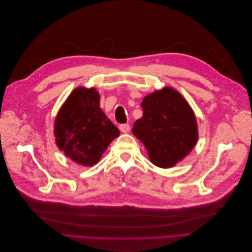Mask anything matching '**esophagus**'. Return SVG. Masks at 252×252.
<instances>
[{
    "mask_svg": "<svg viewBox=\"0 0 252 252\" xmlns=\"http://www.w3.org/2000/svg\"><path fill=\"white\" fill-rule=\"evenodd\" d=\"M119 128H120V130L122 132L126 133V132H129V130H130V125H129V124H122V125H120Z\"/></svg>",
    "mask_w": 252,
    "mask_h": 252,
    "instance_id": "obj_1",
    "label": "esophagus"
}]
</instances>
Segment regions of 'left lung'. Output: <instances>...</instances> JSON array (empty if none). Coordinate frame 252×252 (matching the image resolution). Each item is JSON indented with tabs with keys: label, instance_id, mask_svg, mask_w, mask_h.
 <instances>
[{
	"label": "left lung",
	"instance_id": "left-lung-1",
	"mask_svg": "<svg viewBox=\"0 0 252 252\" xmlns=\"http://www.w3.org/2000/svg\"><path fill=\"white\" fill-rule=\"evenodd\" d=\"M143 117L135 121L132 133L147 149L152 164L169 168L182 161L197 141L194 112L182 94L171 87L143 98Z\"/></svg>",
	"mask_w": 252,
	"mask_h": 252
}]
</instances>
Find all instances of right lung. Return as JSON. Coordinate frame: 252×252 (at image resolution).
<instances>
[{"label": "right lung", "instance_id": "right-lung-1", "mask_svg": "<svg viewBox=\"0 0 252 252\" xmlns=\"http://www.w3.org/2000/svg\"><path fill=\"white\" fill-rule=\"evenodd\" d=\"M53 134L66 157L80 165L93 166L120 131L100 108L97 91L78 87L59 110Z\"/></svg>", "mask_w": 252, "mask_h": 252}]
</instances>
